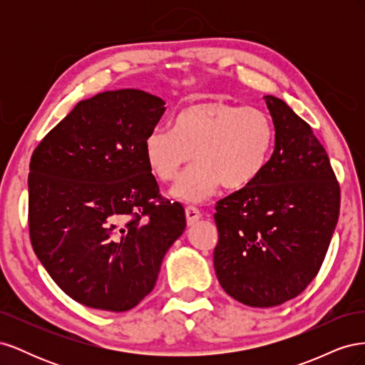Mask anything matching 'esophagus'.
I'll return each instance as SVG.
<instances>
[{
    "label": "esophagus",
    "mask_w": 365,
    "mask_h": 365,
    "mask_svg": "<svg viewBox=\"0 0 365 365\" xmlns=\"http://www.w3.org/2000/svg\"><path fill=\"white\" fill-rule=\"evenodd\" d=\"M201 212L197 208H193V207H187L185 208V219H187V224L189 225H193L196 224L197 220L201 219Z\"/></svg>",
    "instance_id": "34e87169"
}]
</instances>
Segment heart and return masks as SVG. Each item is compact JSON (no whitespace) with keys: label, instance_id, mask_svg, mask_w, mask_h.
Instances as JSON below:
<instances>
[{"label":"heart","instance_id":"b5f03b06","mask_svg":"<svg viewBox=\"0 0 365 365\" xmlns=\"http://www.w3.org/2000/svg\"><path fill=\"white\" fill-rule=\"evenodd\" d=\"M275 143L271 117L257 108L207 101L184 108L173 129L153 128L143 143L150 172L172 182L195 157L196 164L175 185V200L201 204L220 185L244 190L267 169Z\"/></svg>","mask_w":365,"mask_h":365}]
</instances>
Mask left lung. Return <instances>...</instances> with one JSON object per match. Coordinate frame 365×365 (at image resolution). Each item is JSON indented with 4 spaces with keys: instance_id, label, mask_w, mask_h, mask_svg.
I'll return each instance as SVG.
<instances>
[{
    "instance_id": "obj_1",
    "label": "left lung",
    "mask_w": 365,
    "mask_h": 365,
    "mask_svg": "<svg viewBox=\"0 0 365 365\" xmlns=\"http://www.w3.org/2000/svg\"><path fill=\"white\" fill-rule=\"evenodd\" d=\"M275 129L267 169L216 205V277L235 300L279 306L314 280L339 216V185L322 143L282 98L264 96Z\"/></svg>"
}]
</instances>
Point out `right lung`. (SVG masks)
I'll list each match as a JSON object with an SVG mask.
<instances>
[{
  "label": "right lung",
  "mask_w": 365,
  "mask_h": 365,
  "mask_svg": "<svg viewBox=\"0 0 365 365\" xmlns=\"http://www.w3.org/2000/svg\"><path fill=\"white\" fill-rule=\"evenodd\" d=\"M141 90L81 101L30 160L31 247L59 288L83 306L125 312L157 283L185 230L178 202L155 204L143 143L165 108Z\"/></svg>",
  "instance_id": "obj_1"
}]
</instances>
